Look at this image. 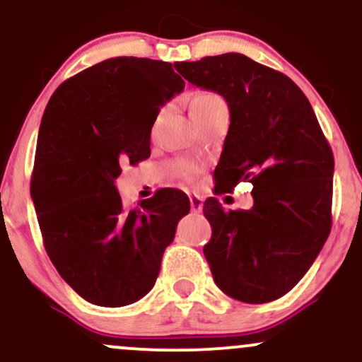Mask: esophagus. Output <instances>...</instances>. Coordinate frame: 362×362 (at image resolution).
<instances>
[{"label":"esophagus","mask_w":362,"mask_h":362,"mask_svg":"<svg viewBox=\"0 0 362 362\" xmlns=\"http://www.w3.org/2000/svg\"><path fill=\"white\" fill-rule=\"evenodd\" d=\"M189 201H190V209H192V213H201V211H202V197H201V195L190 194Z\"/></svg>","instance_id":"1"}]
</instances>
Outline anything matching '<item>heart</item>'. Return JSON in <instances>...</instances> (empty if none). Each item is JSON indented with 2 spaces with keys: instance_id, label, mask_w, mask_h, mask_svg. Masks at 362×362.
Returning a JSON list of instances; mask_svg holds the SVG:
<instances>
[{
  "instance_id": "heart-1",
  "label": "heart",
  "mask_w": 362,
  "mask_h": 362,
  "mask_svg": "<svg viewBox=\"0 0 362 362\" xmlns=\"http://www.w3.org/2000/svg\"><path fill=\"white\" fill-rule=\"evenodd\" d=\"M218 103H224V102L219 95L213 93V91H195L192 97H190V112L209 109V107L218 105ZM195 172H197V168L192 167V165H187L184 170L187 177H192Z\"/></svg>"
}]
</instances>
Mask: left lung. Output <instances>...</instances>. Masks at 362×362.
<instances>
[{"label":"left lung","instance_id":"left-lung-1","mask_svg":"<svg viewBox=\"0 0 362 362\" xmlns=\"http://www.w3.org/2000/svg\"><path fill=\"white\" fill-rule=\"evenodd\" d=\"M199 88L230 107L218 192L253 185V206L224 211L204 202L213 228L204 255L218 288L243 303H269L308 272L332 228L334 153L308 98L291 78L238 52L175 62Z\"/></svg>","mask_w":362,"mask_h":362}]
</instances>
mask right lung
<instances>
[{"label": "right lung", "instance_id": "add662e5", "mask_svg": "<svg viewBox=\"0 0 362 362\" xmlns=\"http://www.w3.org/2000/svg\"><path fill=\"white\" fill-rule=\"evenodd\" d=\"M184 86L170 62L112 57L61 83L45 107L30 194L49 259L93 305L117 308L148 294L190 211L177 189L129 209L114 184L120 165L151 155L153 124Z\"/></svg>", "mask_w": 362, "mask_h": 362}]
</instances>
